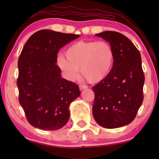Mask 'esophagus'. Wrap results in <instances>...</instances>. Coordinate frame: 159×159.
I'll return each mask as SVG.
<instances>
[{
  "mask_svg": "<svg viewBox=\"0 0 159 159\" xmlns=\"http://www.w3.org/2000/svg\"><path fill=\"white\" fill-rule=\"evenodd\" d=\"M86 88H88V86L85 85V84H81V85H80V90H84V89H86Z\"/></svg>",
  "mask_w": 159,
  "mask_h": 159,
  "instance_id": "34e87169",
  "label": "esophagus"
}]
</instances>
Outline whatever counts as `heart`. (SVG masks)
I'll return each mask as SVG.
<instances>
[{"label":"heart","instance_id":"b5f03b06","mask_svg":"<svg viewBox=\"0 0 159 159\" xmlns=\"http://www.w3.org/2000/svg\"><path fill=\"white\" fill-rule=\"evenodd\" d=\"M66 58H58L57 64L69 80L77 77L79 69L91 84L103 82L114 69V49L107 41H77L67 48Z\"/></svg>","mask_w":159,"mask_h":159}]
</instances>
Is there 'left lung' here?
Masks as SVG:
<instances>
[{
	"label": "left lung",
	"instance_id": "1",
	"mask_svg": "<svg viewBox=\"0 0 159 159\" xmlns=\"http://www.w3.org/2000/svg\"><path fill=\"white\" fill-rule=\"evenodd\" d=\"M95 35L114 48L116 61L110 75L93 87V115L102 127L114 129L131 123L143 101L145 77L140 53L129 38L114 31Z\"/></svg>",
	"mask_w": 159,
	"mask_h": 159
}]
</instances>
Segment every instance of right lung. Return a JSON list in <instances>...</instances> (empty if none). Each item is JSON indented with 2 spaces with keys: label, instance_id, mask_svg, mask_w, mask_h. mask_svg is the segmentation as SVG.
<instances>
[{
  "label": "right lung",
  "instance_id": "right-lung-1",
  "mask_svg": "<svg viewBox=\"0 0 159 159\" xmlns=\"http://www.w3.org/2000/svg\"><path fill=\"white\" fill-rule=\"evenodd\" d=\"M42 30L28 39L18 60L19 101L34 127L56 130L69 119V105L80 96L79 86L61 77L56 64L59 50L79 38Z\"/></svg>",
  "mask_w": 159,
  "mask_h": 159
}]
</instances>
